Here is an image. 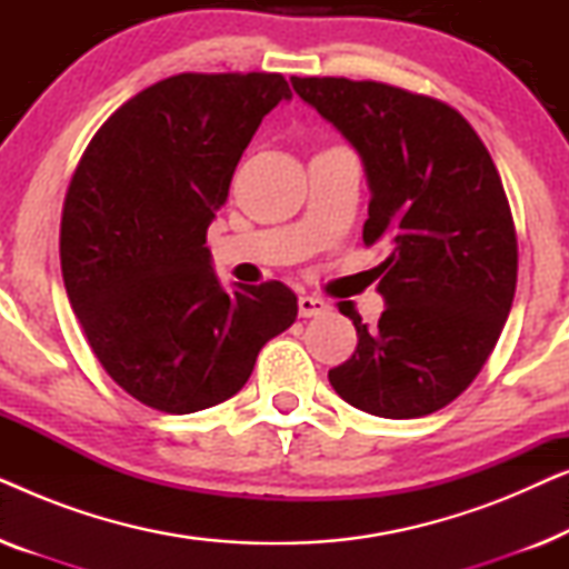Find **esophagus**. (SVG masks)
Segmentation results:
<instances>
[{"label":"esophagus","mask_w":569,"mask_h":569,"mask_svg":"<svg viewBox=\"0 0 569 569\" xmlns=\"http://www.w3.org/2000/svg\"><path fill=\"white\" fill-rule=\"evenodd\" d=\"M329 310V302L316 298V295H302L298 300V313L300 318H313V316H323Z\"/></svg>","instance_id":"1"}]
</instances>
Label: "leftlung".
Segmentation results:
<instances>
[{"label": "left lung", "mask_w": 569, "mask_h": 569, "mask_svg": "<svg viewBox=\"0 0 569 569\" xmlns=\"http://www.w3.org/2000/svg\"><path fill=\"white\" fill-rule=\"evenodd\" d=\"M292 88L362 154V240L391 248L378 326L339 302L357 349L329 370L333 391L376 417L432 415L479 376L516 298V222L492 154L438 98L347 77H292Z\"/></svg>", "instance_id": "1"}]
</instances>
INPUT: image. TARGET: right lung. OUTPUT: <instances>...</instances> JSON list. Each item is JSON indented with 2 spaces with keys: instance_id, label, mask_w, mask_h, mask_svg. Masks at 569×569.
Returning a JSON list of instances; mask_svg holds the SVG:
<instances>
[{
  "instance_id": "1",
  "label": "right lung",
  "mask_w": 569,
  "mask_h": 569,
  "mask_svg": "<svg viewBox=\"0 0 569 569\" xmlns=\"http://www.w3.org/2000/svg\"><path fill=\"white\" fill-rule=\"evenodd\" d=\"M290 98L274 72L168 77L116 108L77 162L61 277L92 355L144 407L191 415L230 399L295 323L290 287L224 292L204 246L240 154Z\"/></svg>"
}]
</instances>
